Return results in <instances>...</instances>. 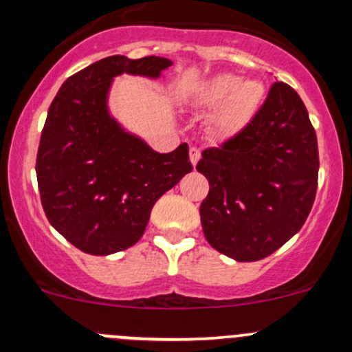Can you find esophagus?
<instances>
[{"label":"esophagus","mask_w":352,"mask_h":352,"mask_svg":"<svg viewBox=\"0 0 352 352\" xmlns=\"http://www.w3.org/2000/svg\"><path fill=\"white\" fill-rule=\"evenodd\" d=\"M189 156H190V163H192V166H196L197 162H199V158H201V151H199L197 148H190Z\"/></svg>","instance_id":"34e87169"}]
</instances>
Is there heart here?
Returning a JSON list of instances; mask_svg holds the SVG:
<instances>
[{"mask_svg":"<svg viewBox=\"0 0 352 352\" xmlns=\"http://www.w3.org/2000/svg\"><path fill=\"white\" fill-rule=\"evenodd\" d=\"M265 98V85L233 73L212 74L194 94L197 107L211 110L209 127L216 138H235L250 126Z\"/></svg>","mask_w":352,"mask_h":352,"instance_id":"1","label":"heart"}]
</instances>
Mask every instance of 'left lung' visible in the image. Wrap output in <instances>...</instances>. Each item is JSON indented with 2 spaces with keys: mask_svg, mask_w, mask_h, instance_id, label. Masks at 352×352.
Listing matches in <instances>:
<instances>
[{
  "mask_svg": "<svg viewBox=\"0 0 352 352\" xmlns=\"http://www.w3.org/2000/svg\"><path fill=\"white\" fill-rule=\"evenodd\" d=\"M209 180L201 225L212 248L239 262L267 257L301 230L318 179L317 134L300 95L276 81L250 126L202 151Z\"/></svg>",
  "mask_w": 352,
  "mask_h": 352,
  "instance_id": "obj_1",
  "label": "left lung"
}]
</instances>
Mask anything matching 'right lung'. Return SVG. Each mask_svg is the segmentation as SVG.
I'll list each match as a JSON object with an SVG mask.
<instances>
[{"mask_svg":"<svg viewBox=\"0 0 352 352\" xmlns=\"http://www.w3.org/2000/svg\"><path fill=\"white\" fill-rule=\"evenodd\" d=\"M172 61L109 56L69 76L49 107L37 172L49 223L85 254L110 255L143 236L151 209L192 170L189 146L158 153L109 110L113 78L156 80Z\"/></svg>","mask_w":352,"mask_h":352,"instance_id":"1","label":"right lung"}]
</instances>
